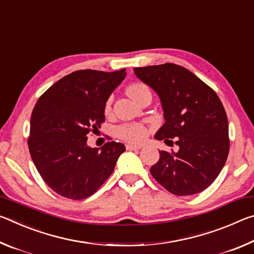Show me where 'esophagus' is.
I'll return each mask as SVG.
<instances>
[{"label":"esophagus","instance_id":"1","mask_svg":"<svg viewBox=\"0 0 254 254\" xmlns=\"http://www.w3.org/2000/svg\"><path fill=\"white\" fill-rule=\"evenodd\" d=\"M127 150H140L142 148V145L141 144H127Z\"/></svg>","mask_w":254,"mask_h":254}]
</instances>
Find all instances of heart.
Masks as SVG:
<instances>
[{
  "mask_svg": "<svg viewBox=\"0 0 254 254\" xmlns=\"http://www.w3.org/2000/svg\"><path fill=\"white\" fill-rule=\"evenodd\" d=\"M145 92H150V91L148 86L142 83L131 84L130 86H127V95L135 102L139 100V97ZM112 101H113V97L110 96L105 103L104 112L106 114L110 113ZM147 133H148L147 127L141 123H126V124H122V126H120L117 130V134L119 137H121V139L124 141H127V142H133V143L143 141L144 137L147 136Z\"/></svg>",
  "mask_w": 254,
  "mask_h": 254,
  "instance_id": "b5f03b06",
  "label": "heart"
}]
</instances>
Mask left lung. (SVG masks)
<instances>
[{
	"mask_svg": "<svg viewBox=\"0 0 254 254\" xmlns=\"http://www.w3.org/2000/svg\"><path fill=\"white\" fill-rule=\"evenodd\" d=\"M133 71L160 97L166 122L156 139L179 148L177 152L159 151V161L150 168L152 177L177 196L203 191L229 156V122L221 100L183 66L166 63Z\"/></svg>",
	"mask_w": 254,
	"mask_h": 254,
	"instance_id": "obj_1",
	"label": "left lung"
}]
</instances>
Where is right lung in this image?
Returning <instances> with one entry per match:
<instances>
[{
	"instance_id": "right-lung-1",
	"label": "right lung",
	"mask_w": 254,
	"mask_h": 254,
	"mask_svg": "<svg viewBox=\"0 0 254 254\" xmlns=\"http://www.w3.org/2000/svg\"><path fill=\"white\" fill-rule=\"evenodd\" d=\"M126 69H84L63 77L38 100L28 147L41 178L58 195L79 200L93 195L113 173L124 144L87 147L89 133L105 121L104 106Z\"/></svg>"
}]
</instances>
